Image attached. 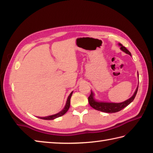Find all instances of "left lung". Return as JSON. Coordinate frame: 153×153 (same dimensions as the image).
Returning <instances> with one entry per match:
<instances>
[{"mask_svg": "<svg viewBox=\"0 0 153 153\" xmlns=\"http://www.w3.org/2000/svg\"><path fill=\"white\" fill-rule=\"evenodd\" d=\"M119 46H120V49L124 52L125 53H127V54L131 56V52L128 51L126 48L123 46V45L120 43H119ZM138 73V72H137ZM137 76L139 77V74H137ZM138 87L136 89L135 91H134L133 95L129 99H128L127 100L123 101L121 103H107V102H102V101H97L94 99V94L91 91V94L88 97V101L90 105V106L93 108L100 111L105 112V113H113L118 112L119 111L122 110L125 107H126L128 105H129L132 101L134 100V97H135L137 91H138Z\"/></svg>", "mask_w": 153, "mask_h": 153, "instance_id": "left-lung-1", "label": "left lung"}]
</instances>
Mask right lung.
I'll return each mask as SVG.
<instances>
[{"mask_svg":"<svg viewBox=\"0 0 153 153\" xmlns=\"http://www.w3.org/2000/svg\"><path fill=\"white\" fill-rule=\"evenodd\" d=\"M73 94V91L71 93L68 97V100L66 101V103H65V105L64 107V108L60 112H59L58 113H56L55 115H50V116H47V117H39L42 119H45V120H52V119H54L56 118H58L59 117H61L62 115H64L65 113H66L69 108H70V99L71 97V95Z\"/></svg>","mask_w":153,"mask_h":153,"instance_id":"right-lung-1","label":"right lung"}]
</instances>
